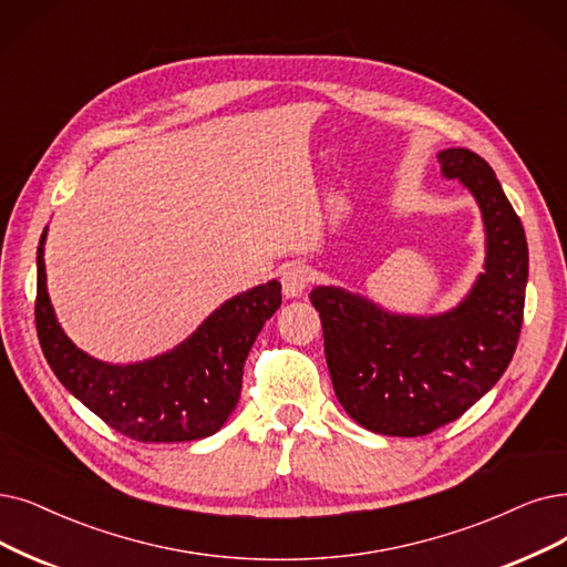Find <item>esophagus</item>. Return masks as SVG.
Instances as JSON below:
<instances>
[{
    "label": "esophagus",
    "mask_w": 567,
    "mask_h": 567,
    "mask_svg": "<svg viewBox=\"0 0 567 567\" xmlns=\"http://www.w3.org/2000/svg\"><path fill=\"white\" fill-rule=\"evenodd\" d=\"M311 281V269L305 262H290L281 271V288L286 298H300Z\"/></svg>",
    "instance_id": "1"
}]
</instances>
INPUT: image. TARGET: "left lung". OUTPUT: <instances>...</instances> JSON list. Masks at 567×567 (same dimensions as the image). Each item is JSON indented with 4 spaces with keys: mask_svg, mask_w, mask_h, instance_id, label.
Segmentation results:
<instances>
[{
    "mask_svg": "<svg viewBox=\"0 0 567 567\" xmlns=\"http://www.w3.org/2000/svg\"><path fill=\"white\" fill-rule=\"evenodd\" d=\"M437 161L477 199L486 233L484 271L458 307L406 316L337 286L309 292L334 395L379 435L421 437L461 419L505 374L524 323L528 244L501 181L467 148Z\"/></svg>",
    "mask_w": 567,
    "mask_h": 567,
    "instance_id": "obj_1",
    "label": "left lung"
}]
</instances>
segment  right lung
Wrapping results in <instances>:
<instances>
[{
    "label": "right lung",
    "instance_id": "right-lung-1",
    "mask_svg": "<svg viewBox=\"0 0 567 567\" xmlns=\"http://www.w3.org/2000/svg\"><path fill=\"white\" fill-rule=\"evenodd\" d=\"M43 230L37 248V334L62 386L121 435L137 442H193L223 427L241 395V374L265 321L281 305L271 279L225 300L167 353L142 362H104L60 328L47 288Z\"/></svg>",
    "mask_w": 567,
    "mask_h": 567
}]
</instances>
